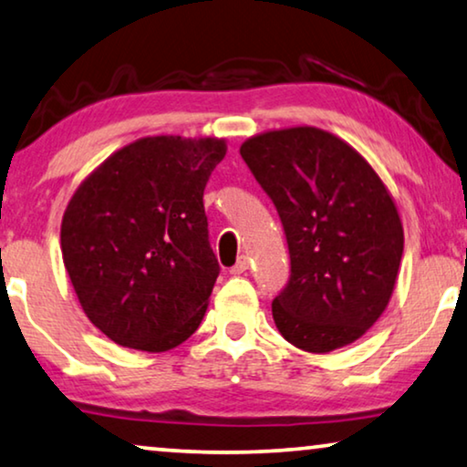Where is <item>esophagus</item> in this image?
<instances>
[{"label": "esophagus", "instance_id": "esophagus-1", "mask_svg": "<svg viewBox=\"0 0 467 467\" xmlns=\"http://www.w3.org/2000/svg\"><path fill=\"white\" fill-rule=\"evenodd\" d=\"M249 268V258L247 255H241L239 260H236V265L231 268V275H243Z\"/></svg>", "mask_w": 467, "mask_h": 467}]
</instances>
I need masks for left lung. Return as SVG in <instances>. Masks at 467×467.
Here are the masks:
<instances>
[{
  "mask_svg": "<svg viewBox=\"0 0 467 467\" xmlns=\"http://www.w3.org/2000/svg\"><path fill=\"white\" fill-rule=\"evenodd\" d=\"M241 156L290 247V284L273 300L281 337L308 353L356 343L396 287L404 228L391 192L356 148L306 124L249 137Z\"/></svg>",
  "mask_w": 467,
  "mask_h": 467,
  "instance_id": "obj_1",
  "label": "left lung"
}]
</instances>
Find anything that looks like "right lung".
<instances>
[{
	"label": "right lung",
	"instance_id": "1",
	"mask_svg": "<svg viewBox=\"0 0 467 467\" xmlns=\"http://www.w3.org/2000/svg\"><path fill=\"white\" fill-rule=\"evenodd\" d=\"M222 137H141L76 188L61 252L82 311L116 345L161 353L201 326L218 279L202 205Z\"/></svg>",
	"mask_w": 467,
	"mask_h": 467
}]
</instances>
